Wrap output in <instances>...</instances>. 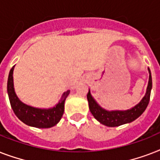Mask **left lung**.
I'll return each instance as SVG.
<instances>
[{
  "label": "left lung",
  "mask_w": 160,
  "mask_h": 160,
  "mask_svg": "<svg viewBox=\"0 0 160 160\" xmlns=\"http://www.w3.org/2000/svg\"><path fill=\"white\" fill-rule=\"evenodd\" d=\"M149 79L148 87H147L146 94L142 99L140 102L136 105L132 109L124 110V111H107L105 109H102L97 103L95 102L90 95V90L87 94L88 102H89V108L93 114V116L97 119L98 121L100 122L101 124H105L109 127H116L122 125L127 123L134 121L138 117L141 115L145 109L149 105V99H150V93L152 89V78L150 70L149 69Z\"/></svg>",
  "instance_id": "obj_1"
}]
</instances>
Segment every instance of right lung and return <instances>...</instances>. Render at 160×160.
Listing matches in <instances>:
<instances>
[{
  "label": "right lung",
  "instance_id": "right-lung-1",
  "mask_svg": "<svg viewBox=\"0 0 160 160\" xmlns=\"http://www.w3.org/2000/svg\"><path fill=\"white\" fill-rule=\"evenodd\" d=\"M14 66L9 73L7 81V92L11 106L19 119L30 126L36 128H51L55 126L60 121L64 114L65 100L70 93V90L63 94L60 102L55 107L48 109H42L29 106L21 102L16 96L13 85Z\"/></svg>",
  "mask_w": 160,
  "mask_h": 160
}]
</instances>
